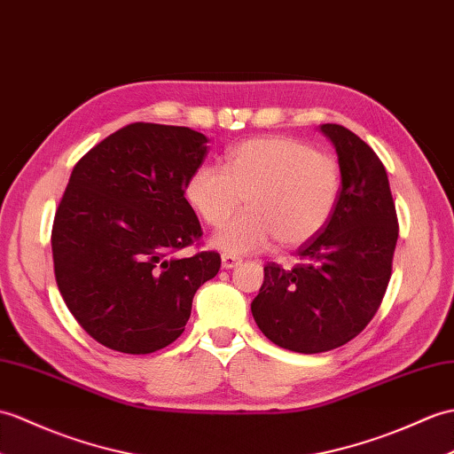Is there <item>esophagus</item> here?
Here are the masks:
<instances>
[{
  "instance_id": "esophagus-1",
  "label": "esophagus",
  "mask_w": 454,
  "mask_h": 454,
  "mask_svg": "<svg viewBox=\"0 0 454 454\" xmlns=\"http://www.w3.org/2000/svg\"><path fill=\"white\" fill-rule=\"evenodd\" d=\"M241 262L238 255H231V253H223V267L224 269H234Z\"/></svg>"
}]
</instances>
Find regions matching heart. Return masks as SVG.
Here are the masks:
<instances>
[{
	"instance_id": "1",
	"label": "heart",
	"mask_w": 454,
	"mask_h": 454,
	"mask_svg": "<svg viewBox=\"0 0 454 454\" xmlns=\"http://www.w3.org/2000/svg\"><path fill=\"white\" fill-rule=\"evenodd\" d=\"M342 189L339 158L292 137H257L226 153L224 166H199L185 197L210 228H223L246 201L247 210L215 236V246L247 253L278 241L298 247L317 238Z\"/></svg>"
}]
</instances>
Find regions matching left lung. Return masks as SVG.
Returning <instances> with one entry per match:
<instances>
[{"label": "left lung", "mask_w": 454, "mask_h": 454, "mask_svg": "<svg viewBox=\"0 0 454 454\" xmlns=\"http://www.w3.org/2000/svg\"><path fill=\"white\" fill-rule=\"evenodd\" d=\"M342 168V189L329 224L298 249L292 270L267 262L251 301L270 342L319 354L350 342L373 319L391 280L398 218L383 162L339 123H323Z\"/></svg>", "instance_id": "obj_1"}]
</instances>
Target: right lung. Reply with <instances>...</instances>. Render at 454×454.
<instances>
[{"mask_svg": "<svg viewBox=\"0 0 454 454\" xmlns=\"http://www.w3.org/2000/svg\"><path fill=\"white\" fill-rule=\"evenodd\" d=\"M207 141L189 128L137 121L73 168L51 226L56 282L73 317L110 350L172 344L195 292L216 277V251L176 257L203 236L184 193Z\"/></svg>", "mask_w": 454, "mask_h": 454, "instance_id": "right-lung-1", "label": "right lung"}]
</instances>
